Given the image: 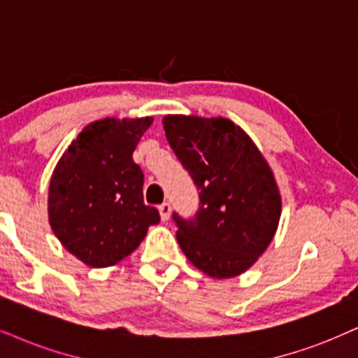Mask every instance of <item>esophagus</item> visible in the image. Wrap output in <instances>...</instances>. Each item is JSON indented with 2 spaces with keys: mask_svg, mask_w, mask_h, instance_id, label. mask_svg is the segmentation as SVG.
<instances>
[{
  "mask_svg": "<svg viewBox=\"0 0 358 358\" xmlns=\"http://www.w3.org/2000/svg\"><path fill=\"white\" fill-rule=\"evenodd\" d=\"M158 211H160V216H162V220L164 221H169L170 220V213H171V206H170V203H162L160 206H158Z\"/></svg>",
  "mask_w": 358,
  "mask_h": 358,
  "instance_id": "obj_1",
  "label": "esophagus"
}]
</instances>
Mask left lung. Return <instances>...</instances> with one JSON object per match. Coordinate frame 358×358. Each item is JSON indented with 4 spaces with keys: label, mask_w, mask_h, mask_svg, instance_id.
<instances>
[{
    "label": "left lung",
    "mask_w": 358,
    "mask_h": 358,
    "mask_svg": "<svg viewBox=\"0 0 358 358\" xmlns=\"http://www.w3.org/2000/svg\"><path fill=\"white\" fill-rule=\"evenodd\" d=\"M164 129L200 189L192 218L171 215L180 248L211 278L244 273L278 229L280 194L273 171L252 140L228 119L169 115Z\"/></svg>",
    "instance_id": "obj_1"
}]
</instances>
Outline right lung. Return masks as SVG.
Instances as JSON below:
<instances>
[{
  "label": "right lung",
  "instance_id": "add662e5",
  "mask_svg": "<svg viewBox=\"0 0 358 358\" xmlns=\"http://www.w3.org/2000/svg\"><path fill=\"white\" fill-rule=\"evenodd\" d=\"M152 119H103L85 127L54 170L49 223L62 246L92 268L114 266L160 221L143 203L134 150Z\"/></svg>",
  "mask_w": 358,
  "mask_h": 358
}]
</instances>
